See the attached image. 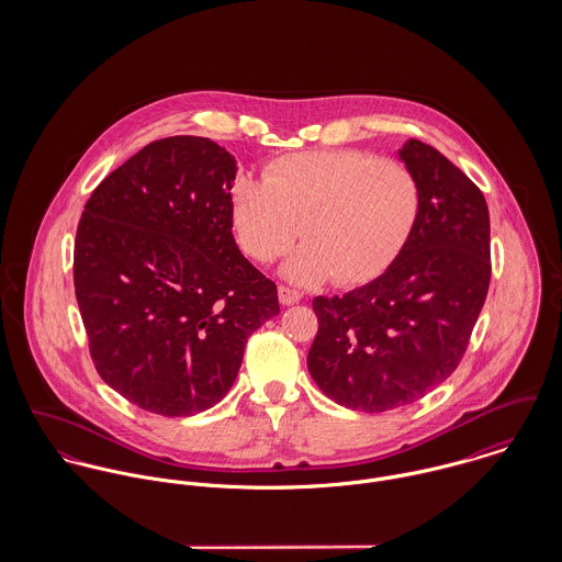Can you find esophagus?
<instances>
[{"instance_id":"obj_1","label":"esophagus","mask_w":562,"mask_h":562,"mask_svg":"<svg viewBox=\"0 0 562 562\" xmlns=\"http://www.w3.org/2000/svg\"><path fill=\"white\" fill-rule=\"evenodd\" d=\"M279 303L281 305H294L301 301V292L294 290V288H288V285H279Z\"/></svg>"}]
</instances>
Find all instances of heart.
Segmentation results:
<instances>
[{"mask_svg": "<svg viewBox=\"0 0 562 562\" xmlns=\"http://www.w3.org/2000/svg\"><path fill=\"white\" fill-rule=\"evenodd\" d=\"M422 210L415 175L396 160L357 149L288 156L266 181L240 177L232 188V223L241 250L270 263L296 240L283 274L310 285L368 283L411 240Z\"/></svg>", "mask_w": 562, "mask_h": 562, "instance_id": "heart-1", "label": "heart"}]
</instances>
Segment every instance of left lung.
I'll return each mask as SVG.
<instances>
[{"mask_svg": "<svg viewBox=\"0 0 562 562\" xmlns=\"http://www.w3.org/2000/svg\"><path fill=\"white\" fill-rule=\"evenodd\" d=\"M401 160L422 210L398 259L344 296H316L310 374L330 401L366 413L401 408L461 363L491 281L481 188L435 147L408 140Z\"/></svg>", "mask_w": 562, "mask_h": 562, "instance_id": "obj_1", "label": "left lung"}]
</instances>
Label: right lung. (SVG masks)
Listing matches in <instances>:
<instances>
[{"instance_id": "1", "label": "right lung", "mask_w": 562, "mask_h": 562, "mask_svg": "<svg viewBox=\"0 0 562 562\" xmlns=\"http://www.w3.org/2000/svg\"><path fill=\"white\" fill-rule=\"evenodd\" d=\"M236 160L201 136L161 138L112 170L83 205L74 283L99 376L164 417L232 390L246 339L279 314L232 234Z\"/></svg>"}]
</instances>
